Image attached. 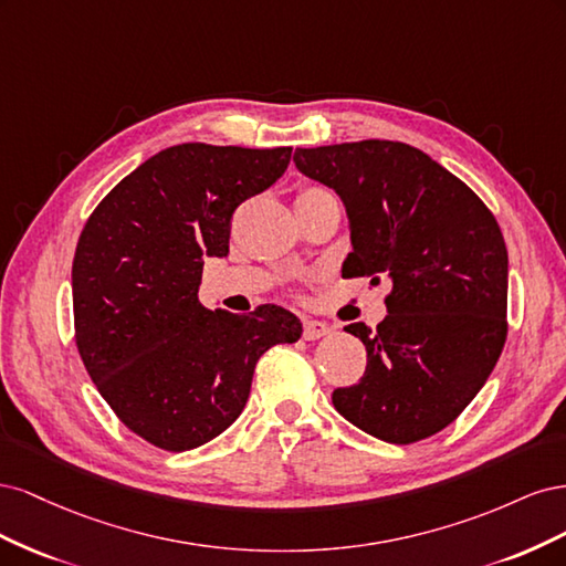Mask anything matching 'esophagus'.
Instances as JSON below:
<instances>
[{
	"mask_svg": "<svg viewBox=\"0 0 566 566\" xmlns=\"http://www.w3.org/2000/svg\"><path fill=\"white\" fill-rule=\"evenodd\" d=\"M331 325L323 323V321H316V318H304V339H321L325 335H331Z\"/></svg>",
	"mask_w": 566,
	"mask_h": 566,
	"instance_id": "obj_1",
	"label": "esophagus"
}]
</instances>
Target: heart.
Instances as JSON below:
<instances>
[{
	"label": "heart",
	"instance_id": "obj_1",
	"mask_svg": "<svg viewBox=\"0 0 566 566\" xmlns=\"http://www.w3.org/2000/svg\"><path fill=\"white\" fill-rule=\"evenodd\" d=\"M310 191H318V188H306V191H302V193H310Z\"/></svg>",
	"mask_w": 566,
	"mask_h": 566
}]
</instances>
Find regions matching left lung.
Segmentation results:
<instances>
[{
	"label": "left lung",
	"mask_w": 566,
	"mask_h": 566,
	"mask_svg": "<svg viewBox=\"0 0 566 566\" xmlns=\"http://www.w3.org/2000/svg\"><path fill=\"white\" fill-rule=\"evenodd\" d=\"M304 177L345 205L352 252L342 276L391 281L366 345L361 382L333 391L342 418L389 443L451 424L484 387L507 335V250L499 221L427 153L399 142L297 148Z\"/></svg>",
	"instance_id": "obj_1"
}]
</instances>
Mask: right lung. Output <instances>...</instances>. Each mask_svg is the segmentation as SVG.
Returning a JSON list of instances; mask_svg holds the SVG:
<instances>
[{
	"label": "right lung",
	"mask_w": 566,
	"mask_h": 566,
	"mask_svg": "<svg viewBox=\"0 0 566 566\" xmlns=\"http://www.w3.org/2000/svg\"><path fill=\"white\" fill-rule=\"evenodd\" d=\"M293 148L179 144L98 202L73 262L75 337L101 397L132 432L191 451L243 413L260 356L297 342L283 306L250 316L198 300L202 264L229 254V221L276 184Z\"/></svg>",
	"instance_id": "add662e5"
}]
</instances>
